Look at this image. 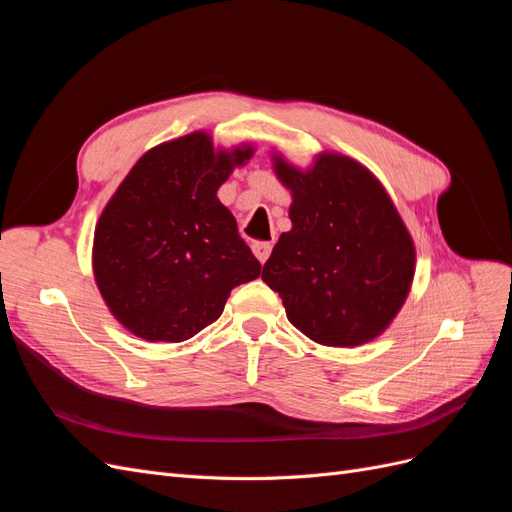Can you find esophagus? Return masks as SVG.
<instances>
[{
	"mask_svg": "<svg viewBox=\"0 0 512 512\" xmlns=\"http://www.w3.org/2000/svg\"><path fill=\"white\" fill-rule=\"evenodd\" d=\"M252 252H254V256L262 262V265H265L267 258H269V254H271V243L256 241V243H252Z\"/></svg>",
	"mask_w": 512,
	"mask_h": 512,
	"instance_id": "obj_1",
	"label": "esophagus"
}]
</instances>
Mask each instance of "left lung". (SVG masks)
Segmentation results:
<instances>
[{"label": "left lung", "mask_w": 512, "mask_h": 512, "mask_svg": "<svg viewBox=\"0 0 512 512\" xmlns=\"http://www.w3.org/2000/svg\"><path fill=\"white\" fill-rule=\"evenodd\" d=\"M292 192L290 222L262 280L286 316L322 346L352 348L378 337L404 305L414 277V243L380 181L365 166L320 153L299 170L273 156Z\"/></svg>", "instance_id": "8db88e82"}]
</instances>
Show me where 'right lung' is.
Instances as JSON below:
<instances>
[{
  "instance_id": "obj_1",
  "label": "right lung",
  "mask_w": 512,
  "mask_h": 512,
  "mask_svg": "<svg viewBox=\"0 0 512 512\" xmlns=\"http://www.w3.org/2000/svg\"><path fill=\"white\" fill-rule=\"evenodd\" d=\"M252 147L215 151L207 132L149 149L104 207L94 275L111 314L147 342L177 344L224 312L230 290L260 275L218 198Z\"/></svg>"
}]
</instances>
